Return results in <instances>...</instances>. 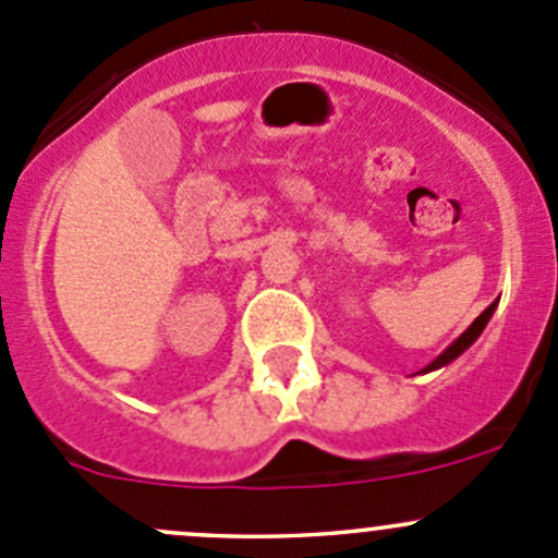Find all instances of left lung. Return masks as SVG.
I'll list each match as a JSON object with an SVG mask.
<instances>
[{
    "mask_svg": "<svg viewBox=\"0 0 558 558\" xmlns=\"http://www.w3.org/2000/svg\"><path fill=\"white\" fill-rule=\"evenodd\" d=\"M494 311H497V302H494V305H488L486 307V311H483L481 315H477V318L475 320H472V324L470 326H466V329L464 331H461V335L459 337H456V340L451 342V345H448L446 348V351H442L440 353V356H437L435 359V362H429V364H426V367L424 369H418V373H435V369H440V367H446V364H451L453 362V359H459L461 356V353H464L466 351V348H470L472 345V342H475L477 340V337H481L483 335V329H486V324H488V320H492V315H494Z\"/></svg>",
    "mask_w": 558,
    "mask_h": 558,
    "instance_id": "8db88e82",
    "label": "left lung"
}]
</instances>
